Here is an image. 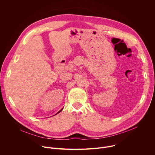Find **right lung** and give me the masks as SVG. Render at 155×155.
Returning a JSON list of instances; mask_svg holds the SVG:
<instances>
[{
  "label": "right lung",
  "instance_id": "obj_1",
  "mask_svg": "<svg viewBox=\"0 0 155 155\" xmlns=\"http://www.w3.org/2000/svg\"><path fill=\"white\" fill-rule=\"evenodd\" d=\"M62 109H61V110H59V112H58V113H57V114H59V112H61V111H62Z\"/></svg>",
  "mask_w": 155,
  "mask_h": 155
}]
</instances>
